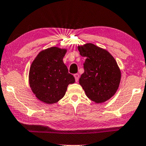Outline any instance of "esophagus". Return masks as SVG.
Here are the masks:
<instances>
[{
	"label": "esophagus",
	"instance_id": "1",
	"mask_svg": "<svg viewBox=\"0 0 146 146\" xmlns=\"http://www.w3.org/2000/svg\"><path fill=\"white\" fill-rule=\"evenodd\" d=\"M74 76L75 78V80H76V81L77 82L78 80V79H79V74H75L74 75Z\"/></svg>",
	"mask_w": 146,
	"mask_h": 146
}]
</instances>
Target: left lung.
Here are the masks:
<instances>
[{"instance_id": "1", "label": "left lung", "mask_w": 146, "mask_h": 146, "mask_svg": "<svg viewBox=\"0 0 146 146\" xmlns=\"http://www.w3.org/2000/svg\"><path fill=\"white\" fill-rule=\"evenodd\" d=\"M86 57L79 83L86 96L96 103H103L115 95L121 80L117 63L107 50L91 43L78 46Z\"/></svg>"}]
</instances>
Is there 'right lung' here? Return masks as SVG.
Instances as JSON below:
<instances>
[{
  "label": "right lung",
  "instance_id": "add662e5",
  "mask_svg": "<svg viewBox=\"0 0 146 146\" xmlns=\"http://www.w3.org/2000/svg\"><path fill=\"white\" fill-rule=\"evenodd\" d=\"M66 49L51 47L42 50L33 61L29 70V85L37 99L53 104L66 94L69 84L75 82L63 61Z\"/></svg>",
  "mask_w": 146,
  "mask_h": 146
}]
</instances>
